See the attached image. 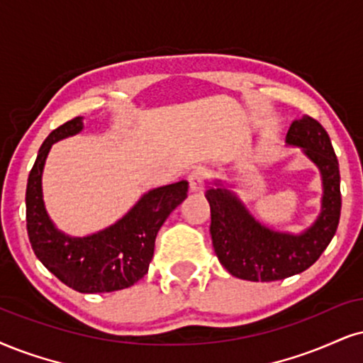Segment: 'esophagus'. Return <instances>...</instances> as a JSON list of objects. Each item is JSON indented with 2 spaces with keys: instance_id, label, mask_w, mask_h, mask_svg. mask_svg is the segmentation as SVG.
I'll use <instances>...</instances> for the list:
<instances>
[{
  "instance_id": "1",
  "label": "esophagus",
  "mask_w": 363,
  "mask_h": 363,
  "mask_svg": "<svg viewBox=\"0 0 363 363\" xmlns=\"http://www.w3.org/2000/svg\"><path fill=\"white\" fill-rule=\"evenodd\" d=\"M205 180H207V172L203 168H195L189 173L190 191H203Z\"/></svg>"
}]
</instances>
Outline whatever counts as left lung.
<instances>
[{"label": "left lung", "mask_w": 363, "mask_h": 363, "mask_svg": "<svg viewBox=\"0 0 363 363\" xmlns=\"http://www.w3.org/2000/svg\"><path fill=\"white\" fill-rule=\"evenodd\" d=\"M289 146L316 164L323 180L321 213L301 234L276 232L256 220L234 191L210 186V234L218 261L232 276L247 281H279L306 271L318 261L337 232L342 194L340 169L328 133L316 119L303 116L293 121L286 134Z\"/></svg>", "instance_id": "8db88e82"}]
</instances>
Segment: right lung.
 I'll return each instance as SVG.
<instances>
[{"label":"right lung","mask_w":363,"mask_h":363,"mask_svg":"<svg viewBox=\"0 0 363 363\" xmlns=\"http://www.w3.org/2000/svg\"><path fill=\"white\" fill-rule=\"evenodd\" d=\"M74 118L48 134L26 183V230L35 256L62 283L79 293L129 288L147 272L160 227L186 199L189 182L150 190L114 225L87 237L65 235L53 225L43 203L42 173L53 143L82 131Z\"/></svg>","instance_id":"obj_1"}]
</instances>
